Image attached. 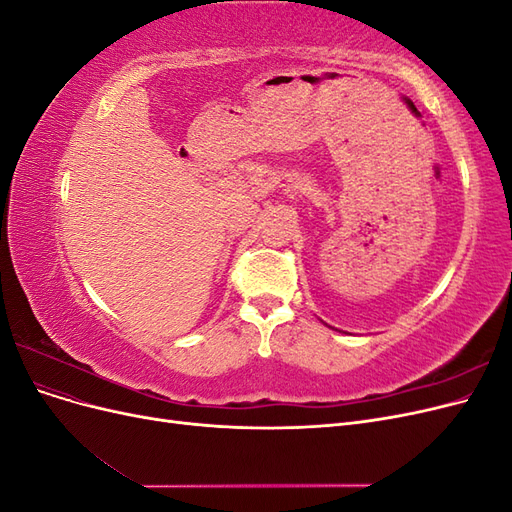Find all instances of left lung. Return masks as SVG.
<instances>
[{
  "label": "left lung",
  "mask_w": 512,
  "mask_h": 512,
  "mask_svg": "<svg viewBox=\"0 0 512 512\" xmlns=\"http://www.w3.org/2000/svg\"><path fill=\"white\" fill-rule=\"evenodd\" d=\"M331 329H333V327H331ZM335 331H337V329H335Z\"/></svg>",
  "instance_id": "8db88e82"
}]
</instances>
